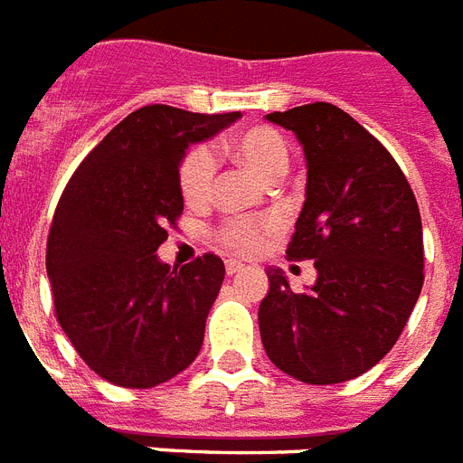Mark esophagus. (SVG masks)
Returning <instances> with one entry per match:
<instances>
[{"label":"esophagus","instance_id":"esophagus-1","mask_svg":"<svg viewBox=\"0 0 463 463\" xmlns=\"http://www.w3.org/2000/svg\"><path fill=\"white\" fill-rule=\"evenodd\" d=\"M239 272H243V262L239 260H227V275H239Z\"/></svg>","mask_w":463,"mask_h":463}]
</instances>
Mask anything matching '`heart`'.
<instances>
[{
  "instance_id": "1",
  "label": "heart",
  "mask_w": 463,
  "mask_h": 463,
  "mask_svg": "<svg viewBox=\"0 0 463 463\" xmlns=\"http://www.w3.org/2000/svg\"><path fill=\"white\" fill-rule=\"evenodd\" d=\"M229 155L239 165L249 167L255 176H260L262 181H277L289 172V146L272 128H250V131L236 136L229 143ZM214 172H217V165H214L213 153L205 146L194 147L184 157L179 169V188L188 205H203L213 198ZM275 224V220L255 222L236 217V220L222 224L217 239L222 241V246H227L236 253L249 255L260 249L262 236L272 232Z\"/></svg>"
}]
</instances>
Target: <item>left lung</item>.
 <instances>
[{"label": "left lung", "instance_id": "left-lung-1", "mask_svg": "<svg viewBox=\"0 0 463 463\" xmlns=\"http://www.w3.org/2000/svg\"><path fill=\"white\" fill-rule=\"evenodd\" d=\"M306 155V201L287 255L316 260L317 279L291 291L268 268L258 325L269 361L308 384L371 371L404 330L423 287V227L409 181L354 117L330 102L265 117Z\"/></svg>", "mask_w": 463, "mask_h": 463}]
</instances>
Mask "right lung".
I'll return each mask as SVG.
<instances>
[{
  "instance_id": "right-lung-1",
  "label": "right lung",
  "mask_w": 463,
  "mask_h": 463,
  "mask_svg": "<svg viewBox=\"0 0 463 463\" xmlns=\"http://www.w3.org/2000/svg\"><path fill=\"white\" fill-rule=\"evenodd\" d=\"M236 119L241 112L140 107L92 147L59 198L47 239L54 310L107 383L147 390L201 351L224 262L205 253L172 268L157 249L184 210L179 167L188 146Z\"/></svg>"
}]
</instances>
